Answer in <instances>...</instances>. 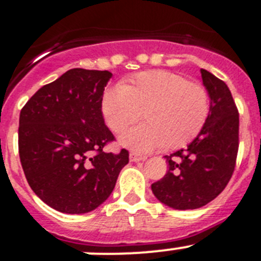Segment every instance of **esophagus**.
<instances>
[{
	"instance_id": "34e87169",
	"label": "esophagus",
	"mask_w": 261,
	"mask_h": 261,
	"mask_svg": "<svg viewBox=\"0 0 261 261\" xmlns=\"http://www.w3.org/2000/svg\"><path fill=\"white\" fill-rule=\"evenodd\" d=\"M129 159H130V162H141V160L146 159V156H145V155H138L136 154V152H130Z\"/></svg>"
}]
</instances>
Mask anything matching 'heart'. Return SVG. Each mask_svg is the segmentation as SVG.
I'll return each instance as SVG.
<instances>
[{
	"label": "heart",
	"mask_w": 261,
	"mask_h": 261,
	"mask_svg": "<svg viewBox=\"0 0 261 261\" xmlns=\"http://www.w3.org/2000/svg\"><path fill=\"white\" fill-rule=\"evenodd\" d=\"M102 114L120 133L142 116L146 123L123 133L120 142L136 152L177 149L194 140L210 115V95L202 84L168 71L141 72L102 95Z\"/></svg>",
	"instance_id": "heart-1"
}]
</instances>
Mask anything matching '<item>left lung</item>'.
<instances>
[{"instance_id": "obj_1", "label": "left lung", "mask_w": 261, "mask_h": 261, "mask_svg": "<svg viewBox=\"0 0 261 261\" xmlns=\"http://www.w3.org/2000/svg\"><path fill=\"white\" fill-rule=\"evenodd\" d=\"M211 105L204 126L186 149L166 155L168 172L151 185L155 197L174 210H195L228 185L240 146V114L228 85L200 70Z\"/></svg>"}]
</instances>
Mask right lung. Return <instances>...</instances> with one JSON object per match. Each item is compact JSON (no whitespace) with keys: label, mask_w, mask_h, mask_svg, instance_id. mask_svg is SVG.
<instances>
[{"label":"right lung","mask_w":261,"mask_h":261,"mask_svg":"<svg viewBox=\"0 0 261 261\" xmlns=\"http://www.w3.org/2000/svg\"><path fill=\"white\" fill-rule=\"evenodd\" d=\"M112 73L72 68L37 90L19 118V156L31 189L63 214H87L115 188L128 150L106 152L115 141L105 124L102 95Z\"/></svg>","instance_id":"1"}]
</instances>
